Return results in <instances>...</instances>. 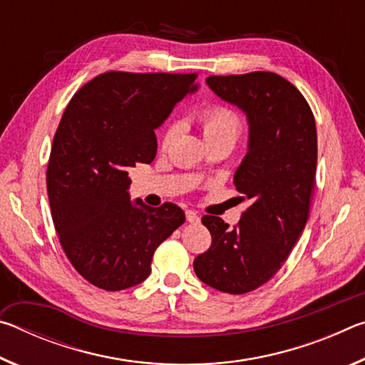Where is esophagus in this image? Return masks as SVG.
<instances>
[{"instance_id":"1","label":"esophagus","mask_w":365,"mask_h":365,"mask_svg":"<svg viewBox=\"0 0 365 365\" xmlns=\"http://www.w3.org/2000/svg\"><path fill=\"white\" fill-rule=\"evenodd\" d=\"M185 215H187V220L190 224H197V222H200V214L193 211V209H188V211L185 212Z\"/></svg>"}]
</instances>
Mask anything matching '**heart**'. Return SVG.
Returning <instances> with one entry per match:
<instances>
[{
	"mask_svg": "<svg viewBox=\"0 0 365 365\" xmlns=\"http://www.w3.org/2000/svg\"><path fill=\"white\" fill-rule=\"evenodd\" d=\"M200 122L205 133L206 141L212 140H232L237 141L238 135L242 133L243 123L240 115L235 110L225 106H209L200 113ZM180 125L177 122H170L164 128L163 138H160V146L168 148L172 141L175 140Z\"/></svg>",
	"mask_w": 365,
	"mask_h": 365,
	"instance_id": "1",
	"label": "heart"
}]
</instances>
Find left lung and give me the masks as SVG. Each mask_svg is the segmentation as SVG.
Returning <instances> with one entry per match:
<instances>
[{"label":"left lung","mask_w":365,"mask_h":365,"mask_svg":"<svg viewBox=\"0 0 365 365\" xmlns=\"http://www.w3.org/2000/svg\"><path fill=\"white\" fill-rule=\"evenodd\" d=\"M206 83L248 120V151L233 183L250 207L233 228L202 217L212 245L193 267L206 285L243 294L279 272L304 230L316 187V120L299 90L274 72L211 76Z\"/></svg>","instance_id":"8db88e82"}]
</instances>
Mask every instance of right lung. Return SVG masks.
<instances>
[{"label": "right lung", "instance_id": "obj_1", "mask_svg": "<svg viewBox=\"0 0 365 365\" xmlns=\"http://www.w3.org/2000/svg\"><path fill=\"white\" fill-rule=\"evenodd\" d=\"M196 73L106 72L83 85L54 135L46 187L54 228L71 264L108 292L138 285L153 255L185 222L174 202L130 201L128 170L156 158L154 130L188 93Z\"/></svg>", "mask_w": 365, "mask_h": 365}]
</instances>
